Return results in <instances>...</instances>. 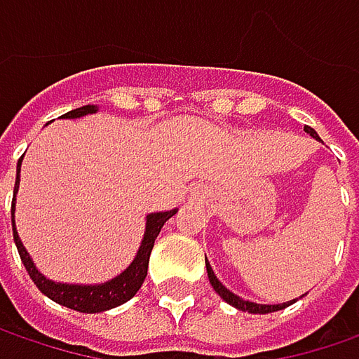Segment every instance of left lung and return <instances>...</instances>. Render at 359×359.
Instances as JSON below:
<instances>
[{
    "instance_id": "obj_1",
    "label": "left lung",
    "mask_w": 359,
    "mask_h": 359,
    "mask_svg": "<svg viewBox=\"0 0 359 359\" xmlns=\"http://www.w3.org/2000/svg\"><path fill=\"white\" fill-rule=\"evenodd\" d=\"M304 130L308 131L311 137L320 140V137H318V133H316V130H313V128H308V126H306ZM205 268H208V278H210V283L214 285L215 292H217L219 296L224 297V299L228 302L229 306H233V308H238V310H241V311H250V313H269V311L283 310L285 306H292V304L296 302V299H294V302H287V304H280V306H262V304H254V302H243L241 297H238V296H236V294H231V292H229L226 285H222V283H219V280L215 278L214 269H212V266H210L208 262H205Z\"/></svg>"
}]
</instances>
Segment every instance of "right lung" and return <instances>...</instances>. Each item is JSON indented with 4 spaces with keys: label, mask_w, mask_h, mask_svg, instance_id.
<instances>
[{
    "label": "right lung",
    "mask_w": 359,
    "mask_h": 359,
    "mask_svg": "<svg viewBox=\"0 0 359 359\" xmlns=\"http://www.w3.org/2000/svg\"><path fill=\"white\" fill-rule=\"evenodd\" d=\"M95 111V105H83V107H77L67 111L63 118H81L86 114H93ZM20 163H18V177H15V189L18 191V184H20ZM13 203H15V194H13ZM13 203H11V228H13V240L18 245V252H20L21 262L27 269L29 278L34 280L37 285V290L41 294H46L49 299L62 304L65 308L76 311H83V313H97V311L111 310L116 306H121L123 302H128L131 297L137 294V290L142 287L145 276H147V266H149V254H151V248H154V241L159 236V229L161 226L175 214V210L172 212H161V214H151L147 217V228H145L144 241H142V248L135 255V259L131 262V266L121 276L114 278L111 282L102 283V285H67V283H55L46 280L37 269H35L32 257L27 255L23 243H21L20 236L15 231V224H13Z\"/></svg>",
    "instance_id": "add662e5"
}]
</instances>
